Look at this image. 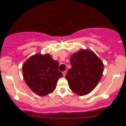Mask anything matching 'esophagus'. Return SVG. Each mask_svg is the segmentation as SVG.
<instances>
[{
	"instance_id": "obj_1",
	"label": "esophagus",
	"mask_w": 126,
	"mask_h": 126,
	"mask_svg": "<svg viewBox=\"0 0 126 126\" xmlns=\"http://www.w3.org/2000/svg\"><path fill=\"white\" fill-rule=\"evenodd\" d=\"M63 76H66V71H64V72H63Z\"/></svg>"
}]
</instances>
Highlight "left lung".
<instances>
[{
    "label": "left lung",
    "instance_id": "left-lung-1",
    "mask_svg": "<svg viewBox=\"0 0 126 126\" xmlns=\"http://www.w3.org/2000/svg\"><path fill=\"white\" fill-rule=\"evenodd\" d=\"M70 64L66 75L70 89L80 96L90 93L102 77L103 63L93 51L81 49L72 55Z\"/></svg>",
    "mask_w": 126,
    "mask_h": 126
}]
</instances>
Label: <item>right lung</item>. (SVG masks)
Segmentation results:
<instances>
[{
	"instance_id": "add662e5",
	"label": "right lung",
	"mask_w": 126,
	"mask_h": 126,
	"mask_svg": "<svg viewBox=\"0 0 126 126\" xmlns=\"http://www.w3.org/2000/svg\"><path fill=\"white\" fill-rule=\"evenodd\" d=\"M23 77L29 88L36 94L46 96L56 89L57 82L63 76L59 63L49 54L31 56L22 66Z\"/></svg>"
}]
</instances>
